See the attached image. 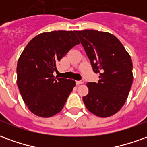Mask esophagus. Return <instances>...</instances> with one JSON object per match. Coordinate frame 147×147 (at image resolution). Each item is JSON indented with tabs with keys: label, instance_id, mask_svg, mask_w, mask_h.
<instances>
[{
	"label": "esophagus",
	"instance_id": "34e87169",
	"mask_svg": "<svg viewBox=\"0 0 147 147\" xmlns=\"http://www.w3.org/2000/svg\"><path fill=\"white\" fill-rule=\"evenodd\" d=\"M83 83H84V80H79V81H76L77 85H80V84H83Z\"/></svg>",
	"mask_w": 147,
	"mask_h": 147
}]
</instances>
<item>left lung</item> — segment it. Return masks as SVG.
<instances>
[{
  "label": "left lung",
  "instance_id": "1",
  "mask_svg": "<svg viewBox=\"0 0 147 147\" xmlns=\"http://www.w3.org/2000/svg\"><path fill=\"white\" fill-rule=\"evenodd\" d=\"M75 32L93 71L100 75L98 83H86L89 92L83 98V102L96 116L110 117L122 108L127 98L133 81L131 58L112 34L95 30Z\"/></svg>",
  "mask_w": 147,
  "mask_h": 147
}]
</instances>
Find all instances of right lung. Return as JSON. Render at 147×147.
<instances>
[{
	"instance_id": "1",
	"label": "right lung",
	"mask_w": 147,
	"mask_h": 147,
	"mask_svg": "<svg viewBox=\"0 0 147 147\" xmlns=\"http://www.w3.org/2000/svg\"><path fill=\"white\" fill-rule=\"evenodd\" d=\"M75 31L54 30L37 35L19 58L17 85L29 110L50 117L62 110L76 82L53 76L58 62L80 44Z\"/></svg>"
}]
</instances>
